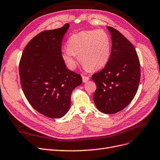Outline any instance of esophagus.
I'll return each mask as SVG.
<instances>
[{
    "label": "esophagus",
    "instance_id": "esophagus-1",
    "mask_svg": "<svg viewBox=\"0 0 160 160\" xmlns=\"http://www.w3.org/2000/svg\"><path fill=\"white\" fill-rule=\"evenodd\" d=\"M82 81H83V82H88V80H90L89 77H88V76L82 75Z\"/></svg>",
    "mask_w": 160,
    "mask_h": 160
}]
</instances>
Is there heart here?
Instances as JSON below:
<instances>
[{
  "label": "heart",
  "mask_w": 160,
  "mask_h": 160,
  "mask_svg": "<svg viewBox=\"0 0 160 160\" xmlns=\"http://www.w3.org/2000/svg\"><path fill=\"white\" fill-rule=\"evenodd\" d=\"M84 67L98 70L108 63L111 55V39L103 29L84 31L69 38L67 49L63 51L62 58L70 69L76 66V55Z\"/></svg>",
  "instance_id": "obj_1"
}]
</instances>
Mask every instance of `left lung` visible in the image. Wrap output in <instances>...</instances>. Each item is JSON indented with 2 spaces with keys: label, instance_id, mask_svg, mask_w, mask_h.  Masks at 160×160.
<instances>
[{
  "label": "left lung",
  "instance_id": "8db88e82",
  "mask_svg": "<svg viewBox=\"0 0 160 160\" xmlns=\"http://www.w3.org/2000/svg\"><path fill=\"white\" fill-rule=\"evenodd\" d=\"M112 41L111 52L104 68L92 79L97 88L93 101L99 111L114 114L125 109L137 93L140 79V61L134 46L115 28L108 26Z\"/></svg>",
  "mask_w": 160,
  "mask_h": 160
}]
</instances>
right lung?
<instances>
[{
  "label": "right lung",
  "mask_w": 160,
  "mask_h": 160,
  "mask_svg": "<svg viewBox=\"0 0 160 160\" xmlns=\"http://www.w3.org/2000/svg\"><path fill=\"white\" fill-rule=\"evenodd\" d=\"M68 23L38 34L26 46L19 64L20 83L28 102L39 113L51 119L68 111L70 96L82 82L80 74L68 70L61 45Z\"/></svg>",
  "instance_id": "obj_1"
}]
</instances>
